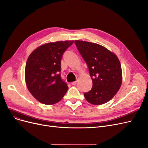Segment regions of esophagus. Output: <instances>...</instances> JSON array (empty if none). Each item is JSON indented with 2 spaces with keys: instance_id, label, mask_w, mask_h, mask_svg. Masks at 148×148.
<instances>
[{
  "instance_id": "esophagus-1",
  "label": "esophagus",
  "mask_w": 148,
  "mask_h": 148,
  "mask_svg": "<svg viewBox=\"0 0 148 148\" xmlns=\"http://www.w3.org/2000/svg\"><path fill=\"white\" fill-rule=\"evenodd\" d=\"M76 83H77V82H76V81H73V82L72 83V85H76Z\"/></svg>"
}]
</instances>
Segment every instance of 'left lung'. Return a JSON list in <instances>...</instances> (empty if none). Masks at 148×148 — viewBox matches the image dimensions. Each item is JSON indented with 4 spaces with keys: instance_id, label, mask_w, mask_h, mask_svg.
Returning <instances> with one entry per match:
<instances>
[{
    "instance_id": "left-lung-1",
    "label": "left lung",
    "mask_w": 148,
    "mask_h": 148,
    "mask_svg": "<svg viewBox=\"0 0 148 148\" xmlns=\"http://www.w3.org/2000/svg\"><path fill=\"white\" fill-rule=\"evenodd\" d=\"M80 54L89 68L92 88L84 94L89 103L101 105L118 92L123 80L120 61L116 54L99 44L75 40Z\"/></svg>"
}]
</instances>
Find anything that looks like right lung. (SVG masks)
I'll use <instances>...</instances> for the list:
<instances>
[{
	"instance_id": "add662e5",
	"label": "right lung",
	"mask_w": 148,
	"mask_h": 148,
	"mask_svg": "<svg viewBox=\"0 0 148 148\" xmlns=\"http://www.w3.org/2000/svg\"><path fill=\"white\" fill-rule=\"evenodd\" d=\"M73 40L44 44L29 55L25 68V79L28 90L40 103H56L68 90L60 77L61 59Z\"/></svg>"
}]
</instances>
